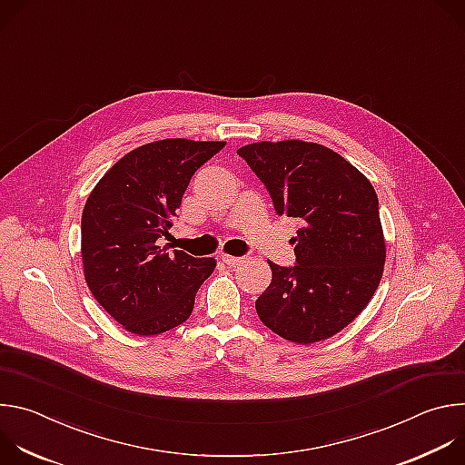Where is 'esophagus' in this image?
Listing matches in <instances>:
<instances>
[{
  "mask_svg": "<svg viewBox=\"0 0 465 465\" xmlns=\"http://www.w3.org/2000/svg\"><path fill=\"white\" fill-rule=\"evenodd\" d=\"M221 259H223V262L228 264V267H237V264H241L244 261V257H235V255H228V253H223Z\"/></svg>",
  "mask_w": 465,
  "mask_h": 465,
  "instance_id": "obj_1",
  "label": "esophagus"
}]
</instances>
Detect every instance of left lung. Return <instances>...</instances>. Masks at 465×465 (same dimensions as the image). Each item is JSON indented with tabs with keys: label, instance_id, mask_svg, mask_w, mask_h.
<instances>
[{
	"label": "left lung",
	"instance_id": "obj_1",
	"mask_svg": "<svg viewBox=\"0 0 465 465\" xmlns=\"http://www.w3.org/2000/svg\"><path fill=\"white\" fill-rule=\"evenodd\" d=\"M267 187L278 215L296 219V264L269 261L272 282L257 300L276 335L312 344L353 322L379 287L384 237L370 180L335 151L300 140L237 151Z\"/></svg>",
	"mask_w": 465,
	"mask_h": 465
}]
</instances>
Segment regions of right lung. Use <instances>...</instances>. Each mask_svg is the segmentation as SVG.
<instances>
[{"mask_svg": "<svg viewBox=\"0 0 465 465\" xmlns=\"http://www.w3.org/2000/svg\"><path fill=\"white\" fill-rule=\"evenodd\" d=\"M226 142L160 140L124 154L90 193L81 223L84 278L103 309L134 335L183 323L215 259L160 246L191 176Z\"/></svg>", "mask_w": 465, "mask_h": 465, "instance_id": "add662e5", "label": "right lung"}]
</instances>
